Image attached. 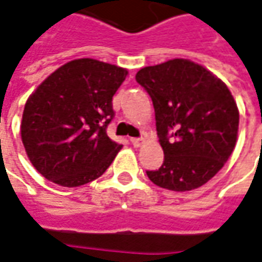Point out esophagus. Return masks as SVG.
Returning a JSON list of instances; mask_svg holds the SVG:
<instances>
[{
  "instance_id": "esophagus-1",
  "label": "esophagus",
  "mask_w": 262,
  "mask_h": 262,
  "mask_svg": "<svg viewBox=\"0 0 262 262\" xmlns=\"http://www.w3.org/2000/svg\"><path fill=\"white\" fill-rule=\"evenodd\" d=\"M130 142L135 147H140V146L143 145V139L142 138H132Z\"/></svg>"
}]
</instances>
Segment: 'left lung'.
Returning <instances> with one entry per match:
<instances>
[{
	"label": "left lung",
	"instance_id": "obj_1",
	"mask_svg": "<svg viewBox=\"0 0 262 262\" xmlns=\"http://www.w3.org/2000/svg\"><path fill=\"white\" fill-rule=\"evenodd\" d=\"M136 81L154 101L165 161L149 179L169 191L205 185L236 143L239 112L227 84L205 67L173 58L140 69Z\"/></svg>",
	"mask_w": 262,
	"mask_h": 262
}]
</instances>
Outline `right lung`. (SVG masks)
Listing matches in <instances>:
<instances>
[{"instance_id":"add662e5","label":"right lung","mask_w":262,"mask_h":262,"mask_svg":"<svg viewBox=\"0 0 262 262\" xmlns=\"http://www.w3.org/2000/svg\"><path fill=\"white\" fill-rule=\"evenodd\" d=\"M127 70L93 58L51 73L26 103L21 139L33 166L51 182L74 188L101 176L122 145L107 136L112 99Z\"/></svg>"}]
</instances>
